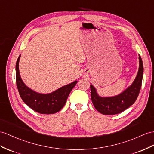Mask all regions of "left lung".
<instances>
[{
	"label": "left lung",
	"instance_id": "obj_1",
	"mask_svg": "<svg viewBox=\"0 0 154 154\" xmlns=\"http://www.w3.org/2000/svg\"><path fill=\"white\" fill-rule=\"evenodd\" d=\"M143 75V64L139 55V68L133 84L119 95L102 97L97 95L96 88L91 85V100L98 112L106 115H113L123 112L131 106L139 96Z\"/></svg>",
	"mask_w": 154,
	"mask_h": 154
}]
</instances>
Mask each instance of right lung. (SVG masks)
I'll list each match as a JSON object with an SVG mask.
<instances>
[{"label":"right lung","instance_id":"right-lung-1","mask_svg":"<svg viewBox=\"0 0 154 154\" xmlns=\"http://www.w3.org/2000/svg\"><path fill=\"white\" fill-rule=\"evenodd\" d=\"M19 58L20 56L17 59L15 66L16 84L23 101L34 111L40 114L49 115L60 111L66 104L67 98L77 81L62 86L51 94H43L36 92L27 87L21 80L19 71Z\"/></svg>","mask_w":154,"mask_h":154}]
</instances>
